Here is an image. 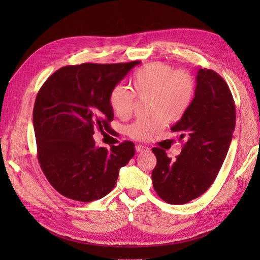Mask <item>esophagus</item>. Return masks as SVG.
Returning a JSON list of instances; mask_svg holds the SVG:
<instances>
[{"mask_svg":"<svg viewBox=\"0 0 260 260\" xmlns=\"http://www.w3.org/2000/svg\"><path fill=\"white\" fill-rule=\"evenodd\" d=\"M136 149H137V152H138V153H143V152H147V151H149V148H148V147H146V146H144V145H137Z\"/></svg>","mask_w":260,"mask_h":260,"instance_id":"obj_1","label":"esophagus"}]
</instances>
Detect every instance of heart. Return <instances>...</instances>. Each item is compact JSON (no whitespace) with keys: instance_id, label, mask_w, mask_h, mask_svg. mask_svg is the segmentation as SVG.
Listing matches in <instances>:
<instances>
[{"instance_id":"obj_1","label":"heart","mask_w":260,"mask_h":260,"mask_svg":"<svg viewBox=\"0 0 260 260\" xmlns=\"http://www.w3.org/2000/svg\"><path fill=\"white\" fill-rule=\"evenodd\" d=\"M130 85L137 96L152 98L149 111L154 116L138 119L127 130L131 138L139 141L154 137L164 128L166 119L171 122L180 120L190 108L195 94L192 75L161 61L139 68L132 75ZM133 93L122 86H116L111 92L109 104L118 117L125 118L131 114L135 105Z\"/></svg>"}]
</instances>
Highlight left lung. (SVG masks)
Masks as SVG:
<instances>
[{
    "label": "left lung",
    "instance_id": "8db88e82",
    "mask_svg": "<svg viewBox=\"0 0 260 260\" xmlns=\"http://www.w3.org/2000/svg\"><path fill=\"white\" fill-rule=\"evenodd\" d=\"M235 128V105L229 86L216 72L199 69L190 108L171 127L185 144L175 160L154 147L153 186L171 205H182L205 193L226 156Z\"/></svg>",
    "mask_w": 260,
    "mask_h": 260
}]
</instances>
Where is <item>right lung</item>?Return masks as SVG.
I'll use <instances>...</instances> for the list:
<instances>
[{
	"instance_id": "add662e5",
	"label": "right lung",
	"mask_w": 260,
	"mask_h": 260,
	"mask_svg": "<svg viewBox=\"0 0 260 260\" xmlns=\"http://www.w3.org/2000/svg\"><path fill=\"white\" fill-rule=\"evenodd\" d=\"M140 61L65 66L48 78L35 102L38 160L52 186L65 198L92 202L111 192L135 144L98 147L94 131L112 130L109 95Z\"/></svg>"
}]
</instances>
